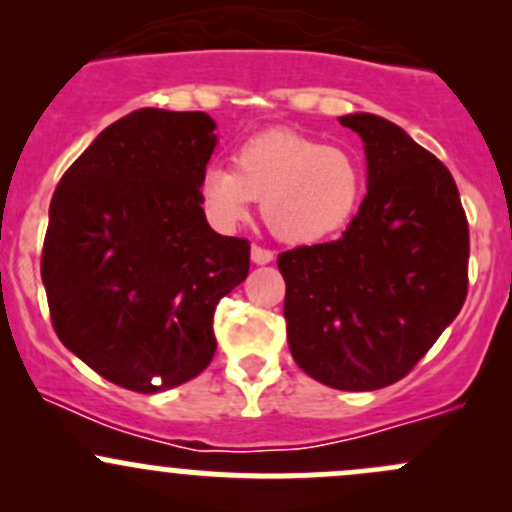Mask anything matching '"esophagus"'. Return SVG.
<instances>
[{"label":"esophagus","instance_id":"1","mask_svg":"<svg viewBox=\"0 0 512 512\" xmlns=\"http://www.w3.org/2000/svg\"><path fill=\"white\" fill-rule=\"evenodd\" d=\"M250 257H252V262H255V265H267V262H272V257H275V252L267 250V247L252 245Z\"/></svg>","mask_w":512,"mask_h":512}]
</instances>
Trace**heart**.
Listing matches in <instances>:
<instances>
[{"label":"heart","mask_w":512,"mask_h":512,"mask_svg":"<svg viewBox=\"0 0 512 512\" xmlns=\"http://www.w3.org/2000/svg\"><path fill=\"white\" fill-rule=\"evenodd\" d=\"M200 193L215 223H237L257 200L272 235L309 245L354 218L364 195V165L347 148L302 133L267 131L237 148L235 170H205Z\"/></svg>","instance_id":"obj_1"}]
</instances>
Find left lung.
Listing matches in <instances>:
<instances>
[{
  "label": "left lung",
  "mask_w": 512,
  "mask_h": 512,
  "mask_svg": "<svg viewBox=\"0 0 512 512\" xmlns=\"http://www.w3.org/2000/svg\"><path fill=\"white\" fill-rule=\"evenodd\" d=\"M339 123L364 141L366 195L339 240L277 257L289 352L332 389L396 384L468 294V220L456 180L404 128L374 113Z\"/></svg>",
  "instance_id": "left-lung-1"
}]
</instances>
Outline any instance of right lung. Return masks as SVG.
I'll list each match as a JSON object with an SVG mask.
<instances>
[{
	"label": "right lung",
	"mask_w": 512,
	"mask_h": 512,
	"mask_svg": "<svg viewBox=\"0 0 512 512\" xmlns=\"http://www.w3.org/2000/svg\"><path fill=\"white\" fill-rule=\"evenodd\" d=\"M213 131L203 111L128 113L51 198L41 280L54 332L128 391L195 379L218 347L215 307L250 272V242L218 235L203 213Z\"/></svg>",
	"instance_id": "right-lung-1"
}]
</instances>
